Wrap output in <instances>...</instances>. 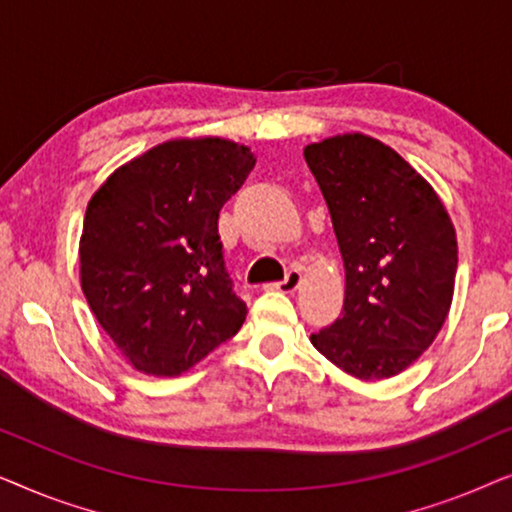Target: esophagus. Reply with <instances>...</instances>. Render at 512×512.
Here are the masks:
<instances>
[{"instance_id":"esophagus-1","label":"esophagus","mask_w":512,"mask_h":512,"mask_svg":"<svg viewBox=\"0 0 512 512\" xmlns=\"http://www.w3.org/2000/svg\"><path fill=\"white\" fill-rule=\"evenodd\" d=\"M300 282H303V275H300V270H289L282 282L270 284L268 289H275V291H282V293H293L300 286Z\"/></svg>"}]
</instances>
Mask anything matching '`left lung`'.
I'll return each instance as SVG.
<instances>
[{
	"label": "left lung",
	"instance_id": "left-lung-1",
	"mask_svg": "<svg viewBox=\"0 0 512 512\" xmlns=\"http://www.w3.org/2000/svg\"><path fill=\"white\" fill-rule=\"evenodd\" d=\"M303 153L345 263L342 314L312 345L359 380L394 377L431 347L450 314L454 223L429 181L380 139L345 132Z\"/></svg>",
	"mask_w": 512,
	"mask_h": 512
}]
</instances>
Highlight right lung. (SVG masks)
Instances as JSON below:
<instances>
[{
	"label": "right lung",
	"mask_w": 512,
	"mask_h": 512,
	"mask_svg": "<svg viewBox=\"0 0 512 512\" xmlns=\"http://www.w3.org/2000/svg\"><path fill=\"white\" fill-rule=\"evenodd\" d=\"M249 146L177 137L118 167L88 202L81 289L132 368L177 377L240 331L219 212L254 170Z\"/></svg>",
	"instance_id": "obj_1"
}]
</instances>
